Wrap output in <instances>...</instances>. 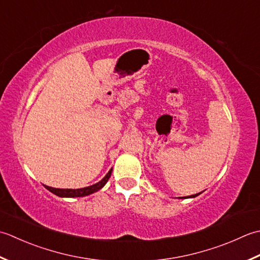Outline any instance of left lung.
I'll return each instance as SVG.
<instances>
[{
  "label": "left lung",
  "mask_w": 260,
  "mask_h": 260,
  "mask_svg": "<svg viewBox=\"0 0 260 260\" xmlns=\"http://www.w3.org/2000/svg\"><path fill=\"white\" fill-rule=\"evenodd\" d=\"M200 193H198V194H194V195H190V197L189 198H195V197H198V195H199Z\"/></svg>",
  "instance_id": "1"
}]
</instances>
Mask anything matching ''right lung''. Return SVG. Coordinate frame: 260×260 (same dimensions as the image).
Returning a JSON list of instances; mask_svg holds the SVG:
<instances>
[{
	"instance_id": "right-lung-1",
	"label": "right lung",
	"mask_w": 260,
	"mask_h": 260,
	"mask_svg": "<svg viewBox=\"0 0 260 260\" xmlns=\"http://www.w3.org/2000/svg\"><path fill=\"white\" fill-rule=\"evenodd\" d=\"M111 173H112V169H110V172L105 175V177L102 179V181H100L99 183L91 185V186H87V187H84V188H78V189H63V188H54V187H50V186H46L45 187L50 190L51 193H54L57 197H60V198H79V197H86V195L92 194L94 192H98L99 189L102 188L107 182L109 181V178L111 176Z\"/></svg>"
}]
</instances>
